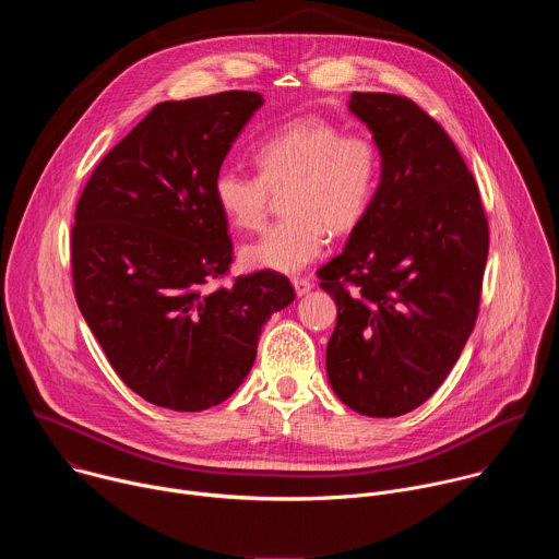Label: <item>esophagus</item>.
Returning <instances> with one entry per match:
<instances>
[{
  "mask_svg": "<svg viewBox=\"0 0 559 559\" xmlns=\"http://www.w3.org/2000/svg\"><path fill=\"white\" fill-rule=\"evenodd\" d=\"M292 285H294V289H296L298 296H305V294L313 287V283H311L309 278H305V276H294V278H292Z\"/></svg>",
  "mask_w": 559,
  "mask_h": 559,
  "instance_id": "obj_1",
  "label": "esophagus"
}]
</instances>
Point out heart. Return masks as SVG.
<instances>
[{
    "mask_svg": "<svg viewBox=\"0 0 559 559\" xmlns=\"http://www.w3.org/2000/svg\"><path fill=\"white\" fill-rule=\"evenodd\" d=\"M259 177L223 168L212 181V197L229 225L254 231L265 223L274 194H283L285 221L263 231L241 250L248 267L300 272L336 234L354 229L378 192L382 156L373 139L345 134L323 117L285 123L254 150Z\"/></svg>",
    "mask_w": 559,
    "mask_h": 559,
    "instance_id": "b5f03b06",
    "label": "heart"
}]
</instances>
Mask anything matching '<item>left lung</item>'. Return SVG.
I'll return each instance as SVG.
<instances>
[{
	"instance_id": "8db88e82",
	"label": "left lung",
	"mask_w": 559,
	"mask_h": 559,
	"mask_svg": "<svg viewBox=\"0 0 559 559\" xmlns=\"http://www.w3.org/2000/svg\"><path fill=\"white\" fill-rule=\"evenodd\" d=\"M349 110L382 173L343 254L318 270L338 307L328 378L349 409L395 418L429 401L473 332L489 223L464 158L420 106L354 93Z\"/></svg>"
}]
</instances>
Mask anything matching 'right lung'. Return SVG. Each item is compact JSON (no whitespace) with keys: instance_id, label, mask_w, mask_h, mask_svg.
Wrapping results in <instances>:
<instances>
[{"instance_id":"1","label":"right lung","mask_w":559,"mask_h":559,"mask_svg":"<svg viewBox=\"0 0 559 559\" xmlns=\"http://www.w3.org/2000/svg\"><path fill=\"white\" fill-rule=\"evenodd\" d=\"M261 106L248 91L156 104L76 203V305L117 376L156 407L227 401L257 360L263 325L296 296L270 270L207 289L231 263L212 181Z\"/></svg>"}]
</instances>
